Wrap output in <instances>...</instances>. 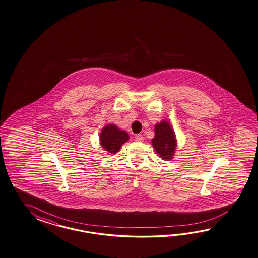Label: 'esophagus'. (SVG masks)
I'll return each mask as SVG.
<instances>
[{"label":"esophagus","instance_id":"esophagus-1","mask_svg":"<svg viewBox=\"0 0 258 258\" xmlns=\"http://www.w3.org/2000/svg\"><path fill=\"white\" fill-rule=\"evenodd\" d=\"M135 141H136V142H143V141H144V137H143L141 134H137V135L135 136Z\"/></svg>","mask_w":258,"mask_h":258}]
</instances>
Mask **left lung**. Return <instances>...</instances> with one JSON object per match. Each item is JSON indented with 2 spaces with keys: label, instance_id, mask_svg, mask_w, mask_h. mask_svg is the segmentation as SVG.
Masks as SVG:
<instances>
[{
  "label": "left lung",
  "instance_id": "1",
  "mask_svg": "<svg viewBox=\"0 0 258 258\" xmlns=\"http://www.w3.org/2000/svg\"><path fill=\"white\" fill-rule=\"evenodd\" d=\"M152 145L157 155L164 160H170L174 156L176 143L175 133L168 121H161L155 126V137Z\"/></svg>",
  "mask_w": 258,
  "mask_h": 258
}]
</instances>
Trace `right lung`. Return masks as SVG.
<instances>
[{
  "instance_id": "obj_1",
  "label": "right lung",
  "mask_w": 258,
  "mask_h": 258,
  "mask_svg": "<svg viewBox=\"0 0 258 258\" xmlns=\"http://www.w3.org/2000/svg\"><path fill=\"white\" fill-rule=\"evenodd\" d=\"M128 133L121 131L118 126L111 124L104 126L100 134V143L101 147L111 154L119 151L120 147L128 141Z\"/></svg>"
}]
</instances>
